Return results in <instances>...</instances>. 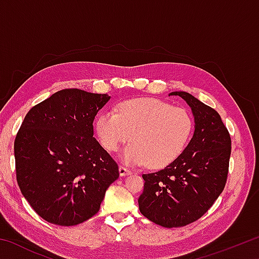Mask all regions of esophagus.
I'll return each instance as SVG.
<instances>
[{"mask_svg":"<svg viewBox=\"0 0 259 259\" xmlns=\"http://www.w3.org/2000/svg\"><path fill=\"white\" fill-rule=\"evenodd\" d=\"M119 171H120V176H126V175L131 174V170H129L128 168H125L124 165L119 166Z\"/></svg>","mask_w":259,"mask_h":259,"instance_id":"obj_1","label":"esophagus"}]
</instances>
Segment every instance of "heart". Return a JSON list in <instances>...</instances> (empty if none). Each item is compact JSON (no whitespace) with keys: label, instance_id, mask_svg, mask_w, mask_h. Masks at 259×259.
<instances>
[{"label":"heart","instance_id":"obj_1","mask_svg":"<svg viewBox=\"0 0 259 259\" xmlns=\"http://www.w3.org/2000/svg\"><path fill=\"white\" fill-rule=\"evenodd\" d=\"M193 119L187 109L154 98H135L121 102L117 113L104 111L96 121L100 143L116 152L133 137L125 148L126 163L145 164L160 169L174 162L192 137Z\"/></svg>","mask_w":259,"mask_h":259}]
</instances>
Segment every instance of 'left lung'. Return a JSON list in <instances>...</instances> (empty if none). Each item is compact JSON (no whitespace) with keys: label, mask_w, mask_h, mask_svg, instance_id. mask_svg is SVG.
<instances>
[{"label":"left lung","mask_w":259,"mask_h":259,"mask_svg":"<svg viewBox=\"0 0 259 259\" xmlns=\"http://www.w3.org/2000/svg\"><path fill=\"white\" fill-rule=\"evenodd\" d=\"M190 105L194 135L176 160L159 171L143 174L139 210L163 227H182L208 211L225 187L231 156V136L216 109L192 95L176 91Z\"/></svg>","instance_id":"obj_1"}]
</instances>
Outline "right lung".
Masks as SVG:
<instances>
[{"label":"right lung","instance_id":"obj_1","mask_svg":"<svg viewBox=\"0 0 259 259\" xmlns=\"http://www.w3.org/2000/svg\"><path fill=\"white\" fill-rule=\"evenodd\" d=\"M109 96L64 89L26 114L15 139L17 183L38 216L73 226L99 211L119 165L94 137Z\"/></svg>","mask_w":259,"mask_h":259}]
</instances>
